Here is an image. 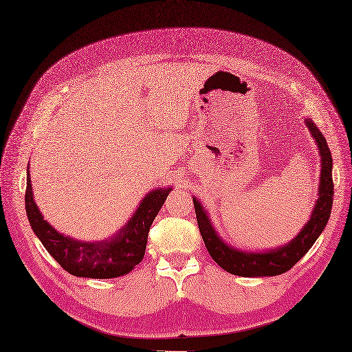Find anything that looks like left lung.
I'll list each match as a JSON object with an SVG mask.
<instances>
[{
    "instance_id": "8db88e82",
    "label": "left lung",
    "mask_w": 352,
    "mask_h": 352,
    "mask_svg": "<svg viewBox=\"0 0 352 352\" xmlns=\"http://www.w3.org/2000/svg\"><path fill=\"white\" fill-rule=\"evenodd\" d=\"M312 137L320 148L321 156V177H320V190L318 201L315 204L314 212L308 223L299 232L294 239L287 245L265 251V253H245L229 247L220 239L215 233L208 215L204 211L202 205L193 197L197 226H199L205 247L208 250L214 262L226 272L238 276H275L290 270L299 260L308 253V250L314 245V242L321 235L330 219L331 204H333V178H331V153L327 147V141L322 137L321 131L309 119L306 120Z\"/></svg>"
}]
</instances>
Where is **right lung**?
Listing matches in <instances>:
<instances>
[{
  "label": "right lung",
  "mask_w": 352,
  "mask_h": 352,
  "mask_svg": "<svg viewBox=\"0 0 352 352\" xmlns=\"http://www.w3.org/2000/svg\"><path fill=\"white\" fill-rule=\"evenodd\" d=\"M169 188L150 192L140 204L129 223L114 238L101 244L80 242L60 235L43 219L32 197L30 174L26 175L25 208L31 228L49 254L68 274L80 278H116L137 266L146 253L148 230L166 201Z\"/></svg>",
  "instance_id": "obj_1"
}]
</instances>
